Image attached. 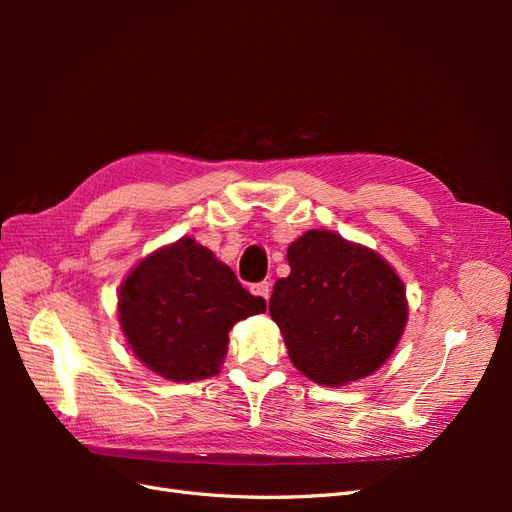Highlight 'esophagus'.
<instances>
[{
    "label": "esophagus",
    "instance_id": "esophagus-1",
    "mask_svg": "<svg viewBox=\"0 0 512 512\" xmlns=\"http://www.w3.org/2000/svg\"><path fill=\"white\" fill-rule=\"evenodd\" d=\"M252 292L256 294V297L269 301V297H271V284L269 282H258V284L252 286Z\"/></svg>",
    "mask_w": 512,
    "mask_h": 512
}]
</instances>
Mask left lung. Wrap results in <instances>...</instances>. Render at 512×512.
I'll return each mask as SVG.
<instances>
[{"label": "left lung", "mask_w": 512, "mask_h": 512, "mask_svg": "<svg viewBox=\"0 0 512 512\" xmlns=\"http://www.w3.org/2000/svg\"><path fill=\"white\" fill-rule=\"evenodd\" d=\"M286 260L269 314L303 376L346 386L389 361L408 322L406 286L389 262L333 230L303 232Z\"/></svg>", "instance_id": "left-lung-1"}]
</instances>
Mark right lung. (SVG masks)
<instances>
[{"label":"right lung","instance_id":"1","mask_svg":"<svg viewBox=\"0 0 512 512\" xmlns=\"http://www.w3.org/2000/svg\"><path fill=\"white\" fill-rule=\"evenodd\" d=\"M265 309V299L247 292L194 237L138 260L117 297L121 331L134 356L170 382L220 374L230 329Z\"/></svg>","mask_w":512,"mask_h":512}]
</instances>
